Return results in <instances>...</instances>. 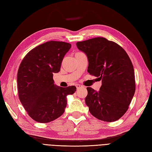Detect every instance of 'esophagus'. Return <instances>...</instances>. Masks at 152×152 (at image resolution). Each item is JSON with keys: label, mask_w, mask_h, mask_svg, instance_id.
Returning a JSON list of instances; mask_svg holds the SVG:
<instances>
[{"label": "esophagus", "mask_w": 152, "mask_h": 152, "mask_svg": "<svg viewBox=\"0 0 152 152\" xmlns=\"http://www.w3.org/2000/svg\"><path fill=\"white\" fill-rule=\"evenodd\" d=\"M76 88H77V89H80V88H81L83 87L81 85H78V84L76 85Z\"/></svg>", "instance_id": "34e87169"}]
</instances>
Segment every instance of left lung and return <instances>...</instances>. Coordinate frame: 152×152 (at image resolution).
<instances>
[{"label":"left lung","instance_id":"1","mask_svg":"<svg viewBox=\"0 0 152 152\" xmlns=\"http://www.w3.org/2000/svg\"><path fill=\"white\" fill-rule=\"evenodd\" d=\"M76 45L87 56L88 72L102 81L99 92L87 88L89 112L103 121L118 120L128 110L135 91L130 58L122 47L103 37L77 42Z\"/></svg>","mask_w":152,"mask_h":152}]
</instances>
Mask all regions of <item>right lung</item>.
<instances>
[{"instance_id": "add662e5", "label": "right lung", "mask_w": 152, "mask_h": 152, "mask_svg": "<svg viewBox=\"0 0 152 152\" xmlns=\"http://www.w3.org/2000/svg\"><path fill=\"white\" fill-rule=\"evenodd\" d=\"M71 44L49 41L34 48L23 58L17 73L18 93L23 107L33 120L46 123L64 113L67 95L75 86H55L53 74L60 72L64 57Z\"/></svg>"}]
</instances>
